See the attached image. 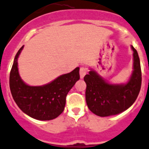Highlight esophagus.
<instances>
[{
	"label": "esophagus",
	"mask_w": 149,
	"mask_h": 149,
	"mask_svg": "<svg viewBox=\"0 0 149 149\" xmlns=\"http://www.w3.org/2000/svg\"><path fill=\"white\" fill-rule=\"evenodd\" d=\"M87 72H88V70H87V68L86 67L81 66V68H80V76H81V78H83L84 77L85 74L87 73Z\"/></svg>",
	"instance_id": "1"
}]
</instances>
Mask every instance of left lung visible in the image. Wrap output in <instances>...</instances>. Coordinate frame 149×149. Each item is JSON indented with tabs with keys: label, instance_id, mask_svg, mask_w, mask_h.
<instances>
[{
	"label": "left lung",
	"instance_id": "obj_1",
	"mask_svg": "<svg viewBox=\"0 0 149 149\" xmlns=\"http://www.w3.org/2000/svg\"><path fill=\"white\" fill-rule=\"evenodd\" d=\"M133 51V72L126 84H111L96 72L90 71L84 77L87 84L86 102L89 109L100 117L120 114L129 109L136 100L142 84L140 61L136 49Z\"/></svg>",
	"mask_w": 149,
	"mask_h": 149
}]
</instances>
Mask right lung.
<instances>
[{
  "label": "right lung",
  "mask_w": 149,
  "mask_h": 149,
  "mask_svg": "<svg viewBox=\"0 0 149 149\" xmlns=\"http://www.w3.org/2000/svg\"><path fill=\"white\" fill-rule=\"evenodd\" d=\"M24 46L16 53L10 74V88L18 107L29 116L39 120H49L64 111L66 96L80 79L79 68L59 76L51 83L31 87L22 81L18 72V57Z\"/></svg>",
  "instance_id": "1"
}]
</instances>
